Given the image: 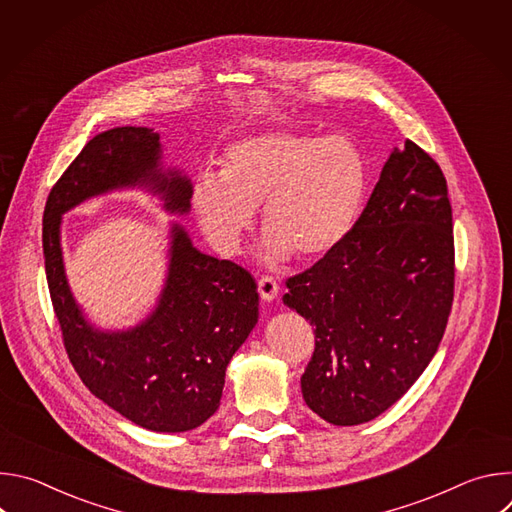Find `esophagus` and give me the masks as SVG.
Here are the masks:
<instances>
[{
    "instance_id": "obj_1",
    "label": "esophagus",
    "mask_w": 512,
    "mask_h": 512,
    "mask_svg": "<svg viewBox=\"0 0 512 512\" xmlns=\"http://www.w3.org/2000/svg\"><path fill=\"white\" fill-rule=\"evenodd\" d=\"M259 294H261V298L265 300V302H273L275 298H277V294H279V285H277V281L273 279V277H261L259 279Z\"/></svg>"
}]
</instances>
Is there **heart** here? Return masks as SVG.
Returning <instances> with one entry per match:
<instances>
[{
    "label": "heart",
    "mask_w": 512,
    "mask_h": 512,
    "mask_svg": "<svg viewBox=\"0 0 512 512\" xmlns=\"http://www.w3.org/2000/svg\"><path fill=\"white\" fill-rule=\"evenodd\" d=\"M367 192L369 166L350 137L271 129L231 141L218 174H198L190 200L204 237L223 255L239 251L261 206V253L279 263L294 251L306 261L336 251Z\"/></svg>",
    "instance_id": "obj_1"
}]
</instances>
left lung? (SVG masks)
I'll list each match as a JSON object with an SVG mask.
<instances>
[{
  "instance_id": "left-lung-1",
  "label": "left lung",
  "mask_w": 512,
  "mask_h": 512,
  "mask_svg": "<svg viewBox=\"0 0 512 512\" xmlns=\"http://www.w3.org/2000/svg\"><path fill=\"white\" fill-rule=\"evenodd\" d=\"M283 304L316 326L306 405L332 425L371 421L421 377L454 300L446 178L419 145L393 148L348 239L289 277Z\"/></svg>"
}]
</instances>
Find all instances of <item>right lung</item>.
<instances>
[{
    "label": "right lung",
    "mask_w": 512,
    "mask_h": 512,
    "mask_svg": "<svg viewBox=\"0 0 512 512\" xmlns=\"http://www.w3.org/2000/svg\"><path fill=\"white\" fill-rule=\"evenodd\" d=\"M162 158L160 133L150 127L95 135L48 194L42 247L64 348L81 381L135 425L180 433L202 425L221 405L229 362L259 318L255 279L233 261L198 251L174 221L154 310L131 328L101 330L72 296L60 243L62 216L113 190L139 188L168 214H188L192 182Z\"/></svg>",
    "instance_id": "right-lung-1"
}]
</instances>
